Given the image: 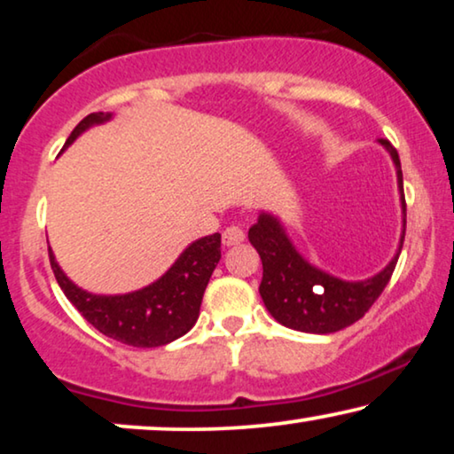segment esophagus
I'll list each match as a JSON object with an SVG mask.
<instances>
[{
    "label": "esophagus",
    "mask_w": 454,
    "mask_h": 454,
    "mask_svg": "<svg viewBox=\"0 0 454 454\" xmlns=\"http://www.w3.org/2000/svg\"><path fill=\"white\" fill-rule=\"evenodd\" d=\"M244 239H246V233L239 225H229L225 227V231H223V244L225 246H238Z\"/></svg>",
    "instance_id": "34e87169"
}]
</instances>
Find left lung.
<instances>
[{
	"mask_svg": "<svg viewBox=\"0 0 454 454\" xmlns=\"http://www.w3.org/2000/svg\"><path fill=\"white\" fill-rule=\"evenodd\" d=\"M380 145L387 146L395 160L403 210H407L399 153L388 140H380ZM247 238L262 260V283L258 291L275 320L294 331L328 334L364 318L365 312L374 306L393 277L405 231H403L399 252L387 269L368 281L356 283L340 281L308 264L287 239L281 223L275 216L260 215L256 225L247 231Z\"/></svg>",
	"mask_w": 454,
	"mask_h": 454,
	"instance_id": "left-lung-1",
	"label": "left lung"
}]
</instances>
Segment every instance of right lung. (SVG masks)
<instances>
[{"instance_id":"right-lung-1","label":"right lung","mask_w":454,"mask_h":454,"mask_svg":"<svg viewBox=\"0 0 454 454\" xmlns=\"http://www.w3.org/2000/svg\"><path fill=\"white\" fill-rule=\"evenodd\" d=\"M109 114L86 115L72 129L66 146L86 128L109 120ZM221 260V233L198 239L177 258V262L159 281L126 295H92L78 289L55 262H49L61 291L84 320L105 337L132 347H160L184 337L196 325L208 278Z\"/></svg>"}]
</instances>
